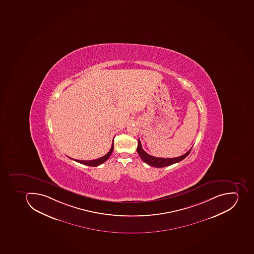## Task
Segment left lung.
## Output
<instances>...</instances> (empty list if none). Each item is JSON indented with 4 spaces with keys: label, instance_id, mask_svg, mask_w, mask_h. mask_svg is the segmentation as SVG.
Segmentation results:
<instances>
[{
    "label": "left lung",
    "instance_id": "obj_1",
    "mask_svg": "<svg viewBox=\"0 0 254 254\" xmlns=\"http://www.w3.org/2000/svg\"><path fill=\"white\" fill-rule=\"evenodd\" d=\"M191 149H190L187 153L182 155L181 157H173V158L156 157H153V156H151V155L148 154V153L144 152V149H143L142 147H141V143H140V139H138V145H137L136 151H137V153H138L141 160H142L144 162H145V163L148 164V165H150V166H153V167L163 168L169 166V165H173V164L178 163L179 161H182L183 159L186 158V157L190 154V152H191Z\"/></svg>",
    "mask_w": 254,
    "mask_h": 254
}]
</instances>
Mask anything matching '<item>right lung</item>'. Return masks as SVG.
<instances>
[{
	"mask_svg": "<svg viewBox=\"0 0 254 254\" xmlns=\"http://www.w3.org/2000/svg\"><path fill=\"white\" fill-rule=\"evenodd\" d=\"M113 151H114V140H113V143H112V147L110 150L108 152L105 156H103L102 157H100V158L96 159V160H91V161H81V160H75V159H72V160H74L76 162H78V163L83 164V165H88V166H93V167H97L98 165H101V164H103L105 161H107L108 159L110 158V155L113 153Z\"/></svg>",
	"mask_w": 254,
	"mask_h": 254,
	"instance_id": "obj_1",
	"label": "right lung"
}]
</instances>
